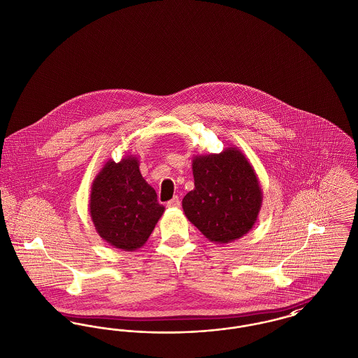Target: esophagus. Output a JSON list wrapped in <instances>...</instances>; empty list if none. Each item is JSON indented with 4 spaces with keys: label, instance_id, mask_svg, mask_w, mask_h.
I'll use <instances>...</instances> for the list:
<instances>
[{
    "label": "esophagus",
    "instance_id": "34e87169",
    "mask_svg": "<svg viewBox=\"0 0 358 358\" xmlns=\"http://www.w3.org/2000/svg\"><path fill=\"white\" fill-rule=\"evenodd\" d=\"M168 206L169 208H180V205H181V203H180V199L177 197V196H174L173 199H171V201H168Z\"/></svg>",
    "mask_w": 358,
    "mask_h": 358
}]
</instances>
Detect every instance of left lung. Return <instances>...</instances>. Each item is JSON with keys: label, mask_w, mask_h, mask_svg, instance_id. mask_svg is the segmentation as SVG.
Returning <instances> with one entry per match:
<instances>
[{"label": "left lung", "mask_w": 358, "mask_h": 358, "mask_svg": "<svg viewBox=\"0 0 358 358\" xmlns=\"http://www.w3.org/2000/svg\"><path fill=\"white\" fill-rule=\"evenodd\" d=\"M194 189L182 200V209L205 238L228 244L255 225L263 190L254 166L238 148L219 154L194 155Z\"/></svg>", "instance_id": "1"}]
</instances>
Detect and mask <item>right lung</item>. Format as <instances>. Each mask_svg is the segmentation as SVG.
I'll return each instance as SVG.
<instances>
[{
	"mask_svg": "<svg viewBox=\"0 0 358 358\" xmlns=\"http://www.w3.org/2000/svg\"><path fill=\"white\" fill-rule=\"evenodd\" d=\"M88 209L98 235L123 251L141 248L165 212L134 154L103 165L92 181Z\"/></svg>",
	"mask_w": 358,
	"mask_h": 358,
	"instance_id": "obj_1",
	"label": "right lung"
}]
</instances>
